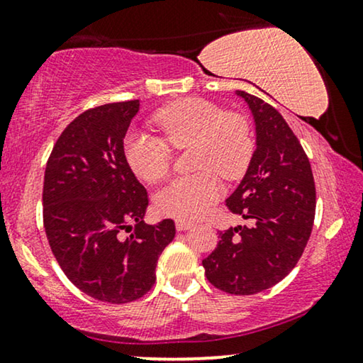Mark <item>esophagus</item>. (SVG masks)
Returning a JSON list of instances; mask_svg holds the SVG:
<instances>
[{
    "label": "esophagus",
    "instance_id": "obj_1",
    "mask_svg": "<svg viewBox=\"0 0 363 363\" xmlns=\"http://www.w3.org/2000/svg\"><path fill=\"white\" fill-rule=\"evenodd\" d=\"M175 226H177L178 231H186V230H191V228L195 226V223L186 221V220H177Z\"/></svg>",
    "mask_w": 363,
    "mask_h": 363
}]
</instances>
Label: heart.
<instances>
[{"label":"heart","instance_id":"heart-1","mask_svg":"<svg viewBox=\"0 0 363 363\" xmlns=\"http://www.w3.org/2000/svg\"><path fill=\"white\" fill-rule=\"evenodd\" d=\"M155 122L175 148H196L195 168L203 170L163 186L155 196L157 210L175 218L200 216L220 198L221 183L216 173L225 180H238L250 167L255 153L250 123L240 113H226L218 104L200 97L163 107ZM166 141L142 130L125 137L127 162L138 178L157 183L170 173L172 148Z\"/></svg>","mask_w":363,"mask_h":363}]
</instances>
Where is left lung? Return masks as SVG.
Segmentation results:
<instances>
[{
	"label": "left lung",
	"mask_w": 363,
	"mask_h": 363,
	"mask_svg": "<svg viewBox=\"0 0 363 363\" xmlns=\"http://www.w3.org/2000/svg\"><path fill=\"white\" fill-rule=\"evenodd\" d=\"M235 94L255 118L256 150L226 206L255 225L221 231L203 267L218 289L250 296L284 279L301 259L314 225L315 185L309 158L281 113L259 97Z\"/></svg>",
	"instance_id": "obj_1"
}]
</instances>
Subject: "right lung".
Instances as JSON below:
<instances>
[{
  "label": "right lung",
  "mask_w": 363,
  "mask_h": 363,
  "mask_svg": "<svg viewBox=\"0 0 363 363\" xmlns=\"http://www.w3.org/2000/svg\"><path fill=\"white\" fill-rule=\"evenodd\" d=\"M140 101L99 106L66 127L49 157L44 230L64 274L111 304L140 299L155 284L158 256L175 238L173 220L145 225L148 198L123 152ZM135 222L133 235L123 229Z\"/></svg>",
  "instance_id": "1"
}]
</instances>
